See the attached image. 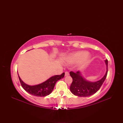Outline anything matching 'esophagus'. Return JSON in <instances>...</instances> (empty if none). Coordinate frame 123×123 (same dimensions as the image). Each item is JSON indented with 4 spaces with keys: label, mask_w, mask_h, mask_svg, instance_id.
<instances>
[{
    "label": "esophagus",
    "mask_w": 123,
    "mask_h": 123,
    "mask_svg": "<svg viewBox=\"0 0 123 123\" xmlns=\"http://www.w3.org/2000/svg\"><path fill=\"white\" fill-rule=\"evenodd\" d=\"M68 75H69V72H68V71L65 72V76H68Z\"/></svg>",
    "instance_id": "1"
}]
</instances>
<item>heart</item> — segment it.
<instances>
[{"instance_id":"b5f03b06","label":"heart","mask_w":123,"mask_h":123,"mask_svg":"<svg viewBox=\"0 0 123 123\" xmlns=\"http://www.w3.org/2000/svg\"><path fill=\"white\" fill-rule=\"evenodd\" d=\"M89 59L90 56L87 52L79 51L70 54L67 57L66 60L70 63H74L81 62L85 63L87 62Z\"/></svg>"}]
</instances>
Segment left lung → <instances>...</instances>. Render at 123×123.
Here are the masks:
<instances>
[{
  "label": "left lung",
  "instance_id": "obj_1",
  "mask_svg": "<svg viewBox=\"0 0 123 123\" xmlns=\"http://www.w3.org/2000/svg\"><path fill=\"white\" fill-rule=\"evenodd\" d=\"M107 70L105 75L96 82H91L86 80L82 75L81 72H70L72 78V82L70 86V91L74 95L79 97H88L95 94L99 90L106 78L108 72V60H105Z\"/></svg>",
  "mask_w": 123,
  "mask_h": 123
}]
</instances>
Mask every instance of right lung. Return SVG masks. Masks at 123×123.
Masks as SVG:
<instances>
[{
  "instance_id": "1",
  "label": "right lung",
  "mask_w": 123,
  "mask_h": 123,
  "mask_svg": "<svg viewBox=\"0 0 123 123\" xmlns=\"http://www.w3.org/2000/svg\"><path fill=\"white\" fill-rule=\"evenodd\" d=\"M64 72L60 75H55L49 78L45 81L35 86H30L23 81L19 75L18 78L23 89L31 95L37 97H45L49 95L53 91L56 82L63 78Z\"/></svg>"
}]
</instances>
